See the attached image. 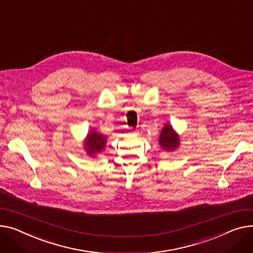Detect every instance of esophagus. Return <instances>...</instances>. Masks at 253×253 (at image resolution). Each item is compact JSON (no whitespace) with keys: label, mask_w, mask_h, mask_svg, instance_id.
Wrapping results in <instances>:
<instances>
[{"label":"esophagus","mask_w":253,"mask_h":253,"mask_svg":"<svg viewBox=\"0 0 253 253\" xmlns=\"http://www.w3.org/2000/svg\"><path fill=\"white\" fill-rule=\"evenodd\" d=\"M127 134H131V135H137V134H138V130L129 129V130H127Z\"/></svg>","instance_id":"1"}]
</instances>
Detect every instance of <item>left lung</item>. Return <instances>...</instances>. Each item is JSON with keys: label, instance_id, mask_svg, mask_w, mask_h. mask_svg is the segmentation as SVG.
I'll return each instance as SVG.
<instances>
[{"label": "left lung", "instance_id": "8db88e82", "mask_svg": "<svg viewBox=\"0 0 253 253\" xmlns=\"http://www.w3.org/2000/svg\"><path fill=\"white\" fill-rule=\"evenodd\" d=\"M159 143L161 148L167 151L176 150L180 145V135L170 123H166L161 131Z\"/></svg>", "mask_w": 253, "mask_h": 253}]
</instances>
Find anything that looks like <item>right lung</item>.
<instances>
[{
    "label": "right lung",
    "mask_w": 253,
    "mask_h": 253,
    "mask_svg": "<svg viewBox=\"0 0 253 253\" xmlns=\"http://www.w3.org/2000/svg\"><path fill=\"white\" fill-rule=\"evenodd\" d=\"M107 144V136L97 132L95 129H91L86 138L84 139L83 148L90 158H95L98 154L102 153Z\"/></svg>",
    "instance_id": "add662e5"
}]
</instances>
